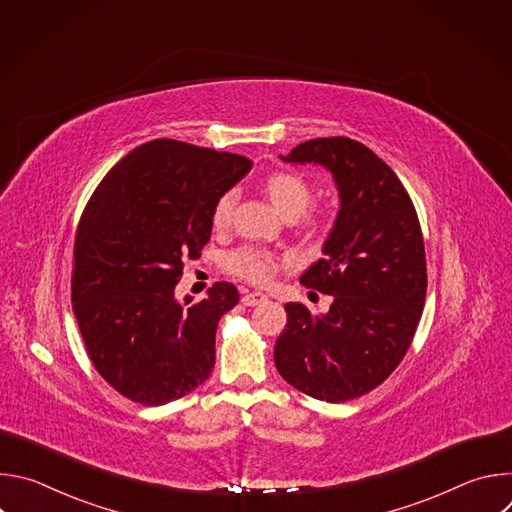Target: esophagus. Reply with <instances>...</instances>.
<instances>
[{
    "mask_svg": "<svg viewBox=\"0 0 512 512\" xmlns=\"http://www.w3.org/2000/svg\"><path fill=\"white\" fill-rule=\"evenodd\" d=\"M267 298H265V294H261V291H245L243 294V298H241V302L245 304V306H257V304H261V302H265Z\"/></svg>",
    "mask_w": 512,
    "mask_h": 512,
    "instance_id": "1",
    "label": "esophagus"
}]
</instances>
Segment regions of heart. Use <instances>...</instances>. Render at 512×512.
Segmentation results:
<instances>
[{"mask_svg":"<svg viewBox=\"0 0 512 512\" xmlns=\"http://www.w3.org/2000/svg\"><path fill=\"white\" fill-rule=\"evenodd\" d=\"M261 190L271 202V206L283 216V218H298L302 214V227L310 233H318L328 225V212L318 208L312 212H306L310 200H312V186L310 182L294 172V170H279L263 178ZM235 206V192H223L216 198L212 212H210V223L216 231H223L229 227L231 216ZM225 267L229 273L247 279L251 283H267L277 267V259L259 247L243 245L235 251H231L225 257Z\"/></svg>","mask_w":512,"mask_h":512,"instance_id":"obj_1","label":"heart"}]
</instances>
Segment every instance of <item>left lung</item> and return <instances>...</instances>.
Segmentation results:
<instances>
[{
	"instance_id": "8db88e82",
	"label": "left lung",
	"mask_w": 512,
	"mask_h": 512,
	"mask_svg": "<svg viewBox=\"0 0 512 512\" xmlns=\"http://www.w3.org/2000/svg\"><path fill=\"white\" fill-rule=\"evenodd\" d=\"M281 160L326 166L340 210L324 257L300 277L334 298L330 312L285 304L275 367L298 391L344 403L377 389L413 342L427 291L419 218L397 174L356 139H310Z\"/></svg>"
}]
</instances>
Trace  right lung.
<instances>
[{
    "label": "right lung",
    "instance_id": "add662e5",
    "mask_svg": "<svg viewBox=\"0 0 512 512\" xmlns=\"http://www.w3.org/2000/svg\"><path fill=\"white\" fill-rule=\"evenodd\" d=\"M253 162L154 139L117 162L89 198L75 237L70 298L97 373L139 405H166L202 385L214 336L239 302L221 281L196 304L174 300L184 261L210 241L216 198Z\"/></svg>",
    "mask_w": 512,
    "mask_h": 512
}]
</instances>
